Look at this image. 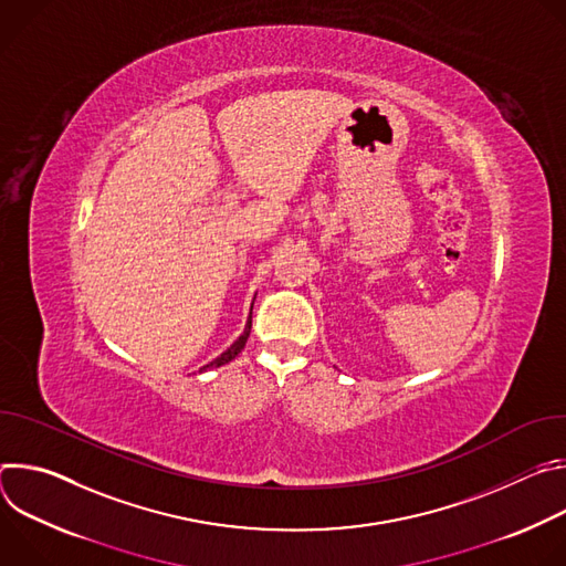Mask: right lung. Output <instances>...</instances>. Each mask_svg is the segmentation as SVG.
<instances>
[{"instance_id": "add662e5", "label": "right lung", "mask_w": 566, "mask_h": 566, "mask_svg": "<svg viewBox=\"0 0 566 566\" xmlns=\"http://www.w3.org/2000/svg\"><path fill=\"white\" fill-rule=\"evenodd\" d=\"M253 311V308H251ZM251 327H253V315H249V322H247V329H244V334H241L221 356H217L212 363H208V365H203L199 371H206V369H210V367H221V365H226V363H230L241 349H244V345H247V340H249V336H251Z\"/></svg>"}]
</instances>
